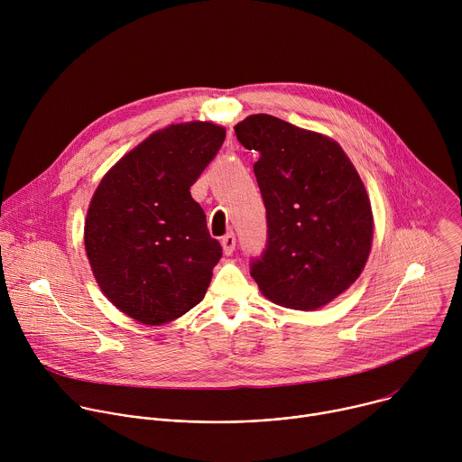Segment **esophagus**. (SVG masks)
I'll use <instances>...</instances> for the list:
<instances>
[{
    "label": "esophagus",
    "mask_w": 462,
    "mask_h": 462,
    "mask_svg": "<svg viewBox=\"0 0 462 462\" xmlns=\"http://www.w3.org/2000/svg\"><path fill=\"white\" fill-rule=\"evenodd\" d=\"M221 245H223V252H225L226 255H230V254L236 250V236H234V232L225 234V236L221 237Z\"/></svg>",
    "instance_id": "1"
}]
</instances>
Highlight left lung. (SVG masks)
I'll use <instances>...</instances> for the list:
<instances>
[{
	"label": "left lung",
	"mask_w": 462,
	"mask_h": 462,
	"mask_svg": "<svg viewBox=\"0 0 462 462\" xmlns=\"http://www.w3.org/2000/svg\"><path fill=\"white\" fill-rule=\"evenodd\" d=\"M237 141L257 152L267 246L250 263L263 296L314 310L347 291L365 267L373 212L364 182L338 143L273 115H250Z\"/></svg>",
	"instance_id": "8db88e82"
}]
</instances>
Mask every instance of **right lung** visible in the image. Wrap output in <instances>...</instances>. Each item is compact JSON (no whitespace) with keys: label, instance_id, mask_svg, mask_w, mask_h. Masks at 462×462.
Masks as SVG:
<instances>
[{"label":"right lung","instance_id":"obj_1","mask_svg":"<svg viewBox=\"0 0 462 462\" xmlns=\"http://www.w3.org/2000/svg\"><path fill=\"white\" fill-rule=\"evenodd\" d=\"M226 129L171 124L125 153L100 180L84 243L95 280L124 314L168 323L199 303L223 255L189 186L217 155Z\"/></svg>","mask_w":462,"mask_h":462}]
</instances>
